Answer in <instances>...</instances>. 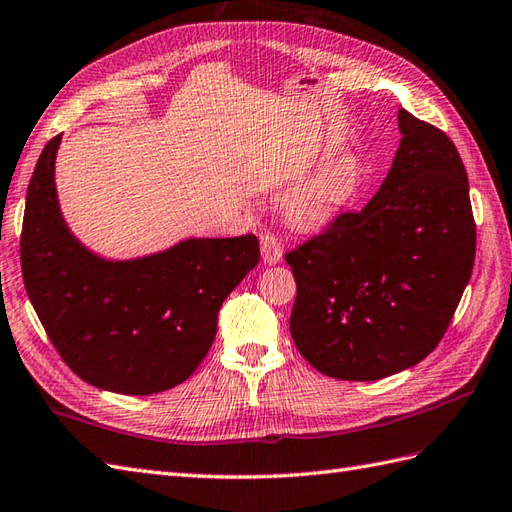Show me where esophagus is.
I'll return each mask as SVG.
<instances>
[{"mask_svg":"<svg viewBox=\"0 0 512 512\" xmlns=\"http://www.w3.org/2000/svg\"><path fill=\"white\" fill-rule=\"evenodd\" d=\"M281 242L275 233H264L261 235V261L266 266H275L281 261Z\"/></svg>","mask_w":512,"mask_h":512,"instance_id":"obj_1","label":"esophagus"}]
</instances>
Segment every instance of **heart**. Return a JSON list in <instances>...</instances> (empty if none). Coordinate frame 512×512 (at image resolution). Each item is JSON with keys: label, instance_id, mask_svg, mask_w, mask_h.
<instances>
[{"label": "heart", "instance_id": "b5f03b06", "mask_svg": "<svg viewBox=\"0 0 512 512\" xmlns=\"http://www.w3.org/2000/svg\"><path fill=\"white\" fill-rule=\"evenodd\" d=\"M362 181V161L353 150L331 154L281 200V213L296 229H320L349 205Z\"/></svg>", "mask_w": 512, "mask_h": 512}]
</instances>
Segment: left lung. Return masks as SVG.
Wrapping results in <instances>:
<instances>
[{
	"label": "left lung",
	"instance_id": "1",
	"mask_svg": "<svg viewBox=\"0 0 512 512\" xmlns=\"http://www.w3.org/2000/svg\"><path fill=\"white\" fill-rule=\"evenodd\" d=\"M397 120L399 150L379 192L285 255L296 349L316 371L349 382L427 358L473 270L469 181L454 141L403 109Z\"/></svg>",
	"mask_w": 512,
	"mask_h": 512
}]
</instances>
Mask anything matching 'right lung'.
<instances>
[{"mask_svg":"<svg viewBox=\"0 0 512 512\" xmlns=\"http://www.w3.org/2000/svg\"><path fill=\"white\" fill-rule=\"evenodd\" d=\"M61 137L43 148L23 213L21 272L34 312L95 388L154 395L183 384L211 349L224 299L257 266V237H187L135 259L95 255L58 205Z\"/></svg>","mask_w":512,"mask_h":512,"instance_id":"add662e5","label":"right lung"}]
</instances>
